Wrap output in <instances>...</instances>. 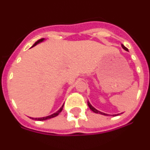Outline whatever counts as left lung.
<instances>
[{
	"mask_svg": "<svg viewBox=\"0 0 150 150\" xmlns=\"http://www.w3.org/2000/svg\"><path fill=\"white\" fill-rule=\"evenodd\" d=\"M122 48L124 49L125 50H126V51H128V49H127L126 47H125V46L124 45H123V44H122ZM87 104H88V107H89L90 110H92V111H93L94 112H95V113H99V114L104 115V116H108V115H107V113H104V112H100V111H99V110H96V109H95V107H92V106H91V104H90V103H89V101H88V102H87ZM118 115H120V114H115V115H112V116H118Z\"/></svg>",
	"mask_w": 150,
	"mask_h": 150,
	"instance_id": "obj_1",
	"label": "left lung"
}]
</instances>
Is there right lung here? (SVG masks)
Masks as SVG:
<instances>
[{"instance_id":"add662e5","label":"right lung","mask_w":150,"mask_h":150,"mask_svg":"<svg viewBox=\"0 0 150 150\" xmlns=\"http://www.w3.org/2000/svg\"><path fill=\"white\" fill-rule=\"evenodd\" d=\"M44 40V38H43V39H40V40H38L37 42H36L35 43H34V45L32 46V47H34V46H36L37 44H38V43H41V42H43V41ZM63 107H64V104L62 105V107H61L60 109L59 110L57 111V112H55V113H53V114L50 115V116H45V117H41V118H31L30 117V119H32V120H38V121H43V120H49V119H51V118H53V117H55V116H57L61 112H62V109H63Z\"/></svg>"}]
</instances>
